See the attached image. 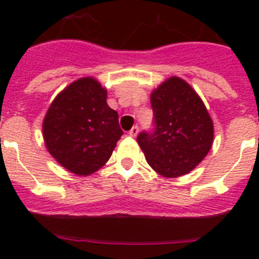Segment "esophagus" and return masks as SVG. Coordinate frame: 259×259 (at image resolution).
I'll use <instances>...</instances> for the list:
<instances>
[{"label": "esophagus", "instance_id": "1", "mask_svg": "<svg viewBox=\"0 0 259 259\" xmlns=\"http://www.w3.org/2000/svg\"><path fill=\"white\" fill-rule=\"evenodd\" d=\"M137 134H139V127H137V125H134V127L131 128V131L128 132V135L132 137H136Z\"/></svg>", "mask_w": 259, "mask_h": 259}]
</instances>
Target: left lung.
<instances>
[{"label": "left lung", "mask_w": 259, "mask_h": 259, "mask_svg": "<svg viewBox=\"0 0 259 259\" xmlns=\"http://www.w3.org/2000/svg\"><path fill=\"white\" fill-rule=\"evenodd\" d=\"M155 128L137 143L146 162L164 178L185 175L210 152L214 124L200 96L185 80L171 76L150 95Z\"/></svg>", "instance_id": "obj_1"}]
</instances>
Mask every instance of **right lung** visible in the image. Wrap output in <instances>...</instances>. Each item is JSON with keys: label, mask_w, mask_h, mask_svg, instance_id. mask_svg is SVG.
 I'll return each instance as SVG.
<instances>
[{"label": "right lung", "mask_w": 259, "mask_h": 259, "mask_svg": "<svg viewBox=\"0 0 259 259\" xmlns=\"http://www.w3.org/2000/svg\"><path fill=\"white\" fill-rule=\"evenodd\" d=\"M106 96V88L95 77H80L57 95L45 114L42 136L48 152L75 175L100 170L123 135Z\"/></svg>", "instance_id": "obj_1"}]
</instances>
